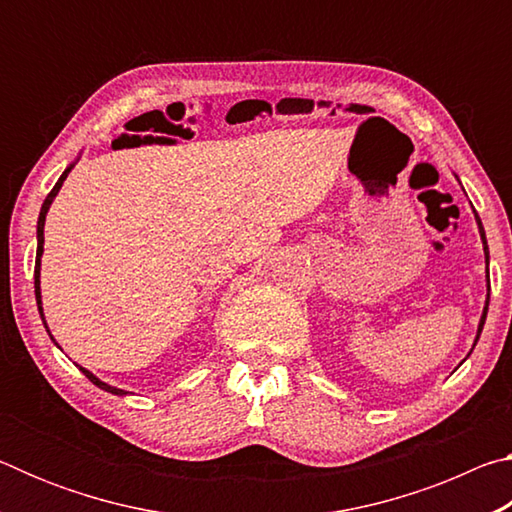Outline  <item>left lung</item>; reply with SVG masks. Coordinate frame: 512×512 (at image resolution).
Returning <instances> with one entry per match:
<instances>
[{
  "mask_svg": "<svg viewBox=\"0 0 512 512\" xmlns=\"http://www.w3.org/2000/svg\"><path fill=\"white\" fill-rule=\"evenodd\" d=\"M476 223H479V230H481V239H483V250H485V264H488V241H485V232H483V225H481V219H479V214H476ZM488 282H490V277H488ZM490 302V300H488ZM488 302H485V309H483V316H481V323H479V334H476V341H479V336H481V329H483V323H485V316H488Z\"/></svg>",
  "mask_w": 512,
  "mask_h": 512,
  "instance_id": "obj_1",
  "label": "left lung"
}]
</instances>
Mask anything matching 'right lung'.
<instances>
[{
    "mask_svg": "<svg viewBox=\"0 0 512 512\" xmlns=\"http://www.w3.org/2000/svg\"><path fill=\"white\" fill-rule=\"evenodd\" d=\"M69 171H72V167L63 171V176L58 178V183L54 185V189H51V192L47 194L45 203H42V210H40V219H38V253H36V273H33V275H36V300H38L40 316H42V307H40V257H42V244H45V237H42V232H45V219H47V210H49V205H51V201H54V198H56L58 189L63 187V180L67 178V173H69ZM45 327H47V323H45ZM47 332H49V329H47ZM81 370H83V375L88 377L94 386H99V388H103V391H108V393H112V395H126L124 391H121V388H115V386L103 384V381L94 377L90 370H85V368H81Z\"/></svg>",
    "mask_w": 512,
    "mask_h": 512,
    "instance_id": "right-lung-1",
    "label": "right lung"
}]
</instances>
